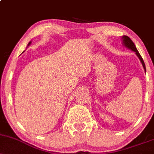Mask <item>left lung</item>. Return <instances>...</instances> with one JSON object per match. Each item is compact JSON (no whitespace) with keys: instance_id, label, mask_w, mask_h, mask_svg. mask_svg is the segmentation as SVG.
<instances>
[{"instance_id":"obj_1","label":"left lung","mask_w":154,"mask_h":154,"mask_svg":"<svg viewBox=\"0 0 154 154\" xmlns=\"http://www.w3.org/2000/svg\"><path fill=\"white\" fill-rule=\"evenodd\" d=\"M122 39L123 45H125V47L128 48L129 49H130V50L133 51L134 52H135V54L137 56V57H138L139 59L140 60L141 63H142V64H143V68L145 69V72H146V65H145L143 60V58L141 57L140 54H139L138 51H137V48H136L135 44H134L133 42H132V40L130 38H129L128 36H126V35H124V36H122Z\"/></svg>"}]
</instances>
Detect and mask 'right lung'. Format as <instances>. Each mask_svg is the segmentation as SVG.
<instances>
[{
  "instance_id": "1",
  "label": "right lung",
  "mask_w": 154,
  "mask_h": 154,
  "mask_svg": "<svg viewBox=\"0 0 154 154\" xmlns=\"http://www.w3.org/2000/svg\"><path fill=\"white\" fill-rule=\"evenodd\" d=\"M30 43H31V42H29V44H28V45H30Z\"/></svg>"
}]
</instances>
